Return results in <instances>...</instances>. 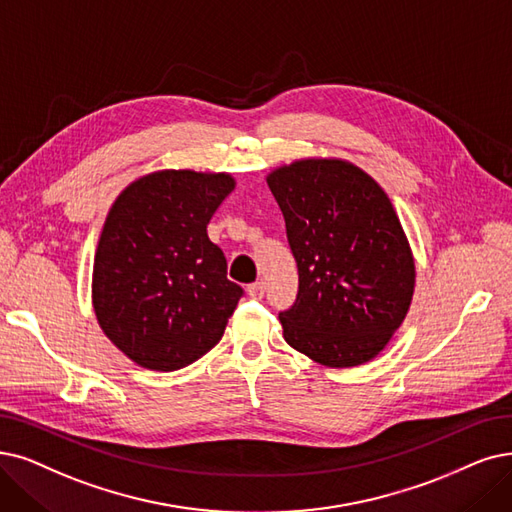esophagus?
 I'll use <instances>...</instances> for the list:
<instances>
[{"mask_svg":"<svg viewBox=\"0 0 512 512\" xmlns=\"http://www.w3.org/2000/svg\"><path fill=\"white\" fill-rule=\"evenodd\" d=\"M248 294L252 298H262L264 296V281H254L248 285Z\"/></svg>","mask_w":512,"mask_h":512,"instance_id":"1","label":"esophagus"}]
</instances>
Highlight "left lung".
I'll return each mask as SVG.
<instances>
[{
	"instance_id": "8db88e82",
	"label": "left lung",
	"mask_w": 512,
	"mask_h": 512,
	"mask_svg": "<svg viewBox=\"0 0 512 512\" xmlns=\"http://www.w3.org/2000/svg\"><path fill=\"white\" fill-rule=\"evenodd\" d=\"M298 264L279 313L292 349L327 367L374 359L410 311L416 267L391 199L342 159H300L267 176Z\"/></svg>"
}]
</instances>
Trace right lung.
I'll use <instances>...</instances> for the list:
<instances>
[{"label": "right lung", "instance_id": "add662e5", "mask_svg": "<svg viewBox=\"0 0 512 512\" xmlns=\"http://www.w3.org/2000/svg\"><path fill=\"white\" fill-rule=\"evenodd\" d=\"M231 174L161 170L119 193L94 256L98 325L140 367L180 370L218 344L241 285L208 222L231 191Z\"/></svg>", "mask_w": 512, "mask_h": 512}]
</instances>
